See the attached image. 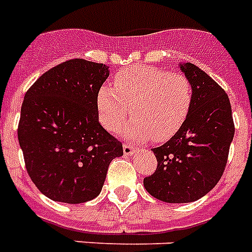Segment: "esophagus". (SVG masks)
<instances>
[{"mask_svg": "<svg viewBox=\"0 0 252 252\" xmlns=\"http://www.w3.org/2000/svg\"><path fill=\"white\" fill-rule=\"evenodd\" d=\"M123 152H124L126 156H130V154H133L137 152V148L133 145H130V144H124V145H123Z\"/></svg>", "mask_w": 252, "mask_h": 252, "instance_id": "34e87169", "label": "esophagus"}]
</instances>
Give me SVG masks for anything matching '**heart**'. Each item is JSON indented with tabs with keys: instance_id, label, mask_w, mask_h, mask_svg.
<instances>
[{
	"instance_id": "obj_1",
	"label": "heart",
	"mask_w": 252,
	"mask_h": 252,
	"mask_svg": "<svg viewBox=\"0 0 252 252\" xmlns=\"http://www.w3.org/2000/svg\"><path fill=\"white\" fill-rule=\"evenodd\" d=\"M191 81L180 72L153 65H134L115 76L114 86L103 85L96 95L99 119L104 128L118 130L129 118L126 136L130 140L165 142L186 122L192 106Z\"/></svg>"
}]
</instances>
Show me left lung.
<instances>
[{"label":"left lung","instance_id":"left-lung-1","mask_svg":"<svg viewBox=\"0 0 252 252\" xmlns=\"http://www.w3.org/2000/svg\"><path fill=\"white\" fill-rule=\"evenodd\" d=\"M180 69L191 81V110L182 128L154 148L157 168L144 179L146 191L165 203L196 201L219 183L235 132L222 87L191 63Z\"/></svg>","mask_w":252,"mask_h":252}]
</instances>
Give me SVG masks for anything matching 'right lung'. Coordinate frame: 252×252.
Wrapping results in <instances>:
<instances>
[{"label":"right lung","mask_w":252,"mask_h":252,"mask_svg":"<svg viewBox=\"0 0 252 252\" xmlns=\"http://www.w3.org/2000/svg\"><path fill=\"white\" fill-rule=\"evenodd\" d=\"M108 66L73 59L53 66L25 95L18 140L37 189L55 201L80 204L100 193L123 144L99 123L96 95Z\"/></svg>","instance_id":"obj_1"}]
</instances>
